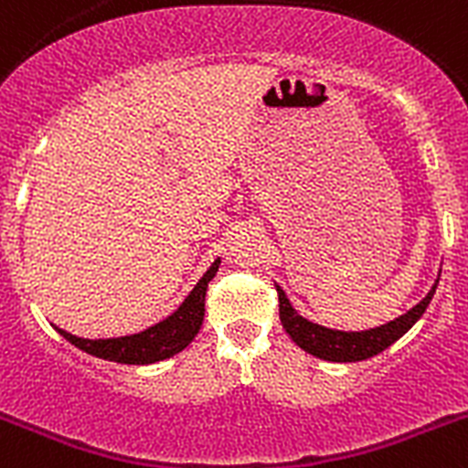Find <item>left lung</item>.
<instances>
[{"label":"left lung","instance_id":"obj_1","mask_svg":"<svg viewBox=\"0 0 468 468\" xmlns=\"http://www.w3.org/2000/svg\"><path fill=\"white\" fill-rule=\"evenodd\" d=\"M436 288L438 279L420 304H415V307H412L410 312H405L403 316L394 318V321H388V324L384 325H378V328L335 330L300 316L297 309L291 304V300H288V295L283 292V288L276 283V292H279V316L285 333L291 335V340L295 342L300 349H304L307 354H312V356L333 363L366 361V358L378 356L379 351H384L387 346L394 345L399 337H403V335L420 321L421 314L427 312L429 302H431Z\"/></svg>","mask_w":468,"mask_h":468}]
</instances>
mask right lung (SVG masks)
<instances>
[{
    "label": "right lung",
    "mask_w": 468,
    "mask_h": 468,
    "mask_svg": "<svg viewBox=\"0 0 468 468\" xmlns=\"http://www.w3.org/2000/svg\"><path fill=\"white\" fill-rule=\"evenodd\" d=\"M218 267H220V258L210 264L206 274L192 288V292L185 297L183 304L171 316L150 325V328L140 330V333L123 335V337H105V340H86V337H77V335L58 328V325L56 330L63 335L69 345L95 358L126 363V366H150V363L166 361V358L180 354L201 330L206 312V288H208Z\"/></svg>",
    "instance_id": "add662e5"
}]
</instances>
